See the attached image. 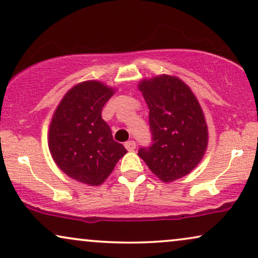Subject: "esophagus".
Returning <instances> with one entry per match:
<instances>
[{
  "label": "esophagus",
  "instance_id": "obj_1",
  "mask_svg": "<svg viewBox=\"0 0 258 258\" xmlns=\"http://www.w3.org/2000/svg\"><path fill=\"white\" fill-rule=\"evenodd\" d=\"M125 147H126L127 151L132 152V151H135V149H136V142H135V140H130V142H126Z\"/></svg>",
  "mask_w": 258,
  "mask_h": 258
}]
</instances>
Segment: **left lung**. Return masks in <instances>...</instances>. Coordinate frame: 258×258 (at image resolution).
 <instances>
[{"label": "left lung", "mask_w": 258, "mask_h": 258, "mask_svg": "<svg viewBox=\"0 0 258 258\" xmlns=\"http://www.w3.org/2000/svg\"><path fill=\"white\" fill-rule=\"evenodd\" d=\"M150 114L151 146L138 156L165 183L186 176L208 147V126L190 87L176 77L159 75L139 82Z\"/></svg>", "instance_id": "1"}]
</instances>
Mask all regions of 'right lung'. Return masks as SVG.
<instances>
[{"label": "right lung", "instance_id": "add662e5", "mask_svg": "<svg viewBox=\"0 0 258 258\" xmlns=\"http://www.w3.org/2000/svg\"><path fill=\"white\" fill-rule=\"evenodd\" d=\"M114 89L100 81L75 85L55 109L48 146L59 169L80 183L100 185L126 154L101 111Z\"/></svg>", "mask_w": 258, "mask_h": 258}]
</instances>
